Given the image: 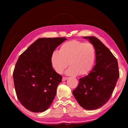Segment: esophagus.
<instances>
[{
	"mask_svg": "<svg viewBox=\"0 0 128 128\" xmlns=\"http://www.w3.org/2000/svg\"><path fill=\"white\" fill-rule=\"evenodd\" d=\"M67 79H68V78H66V77H62V81H64L66 80Z\"/></svg>",
	"mask_w": 128,
	"mask_h": 128,
	"instance_id": "1",
	"label": "esophagus"
}]
</instances>
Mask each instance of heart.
<instances>
[{
  "mask_svg": "<svg viewBox=\"0 0 128 128\" xmlns=\"http://www.w3.org/2000/svg\"><path fill=\"white\" fill-rule=\"evenodd\" d=\"M96 58V50L91 43L72 40L62 44L59 52H54L51 62L54 70L62 74L68 66V75L87 74L93 68Z\"/></svg>",
  "mask_w": 128,
  "mask_h": 128,
  "instance_id": "heart-1",
  "label": "heart"
}]
</instances>
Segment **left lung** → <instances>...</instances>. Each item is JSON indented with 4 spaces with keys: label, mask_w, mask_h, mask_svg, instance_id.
Segmentation results:
<instances>
[{
    "label": "left lung",
    "mask_w": 128,
    "mask_h": 128,
    "mask_svg": "<svg viewBox=\"0 0 128 128\" xmlns=\"http://www.w3.org/2000/svg\"><path fill=\"white\" fill-rule=\"evenodd\" d=\"M96 48V64L86 76L80 78L72 94L84 109L102 107L110 98L119 77L118 61L104 44L94 36L84 37Z\"/></svg>",
    "instance_id": "8db88e82"
}]
</instances>
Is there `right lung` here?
Wrapping results in <instances>:
<instances>
[{
  "instance_id": "right-lung-1",
  "label": "right lung",
  "mask_w": 128,
  "mask_h": 128,
  "mask_svg": "<svg viewBox=\"0 0 128 128\" xmlns=\"http://www.w3.org/2000/svg\"><path fill=\"white\" fill-rule=\"evenodd\" d=\"M66 38H40L19 56L13 72L18 98L32 112L47 110L56 97L62 77L52 68L51 56Z\"/></svg>"
}]
</instances>
